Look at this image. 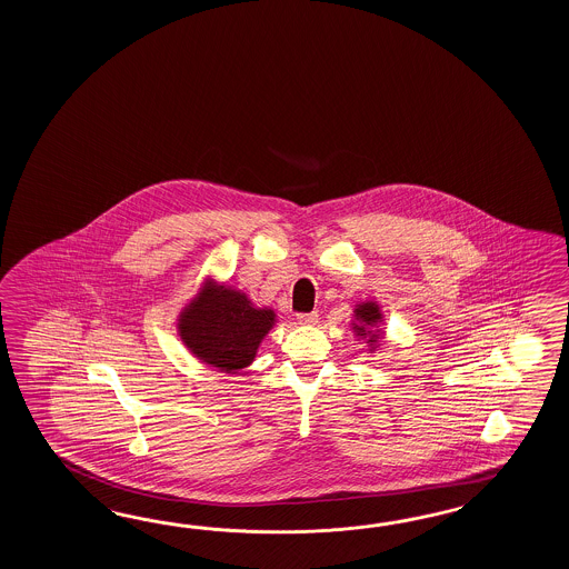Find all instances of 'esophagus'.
<instances>
[{
  "label": "esophagus",
  "mask_w": 569,
  "mask_h": 569,
  "mask_svg": "<svg viewBox=\"0 0 569 569\" xmlns=\"http://www.w3.org/2000/svg\"><path fill=\"white\" fill-rule=\"evenodd\" d=\"M297 319H299V323H302V326H315V323L319 321V313H317V311H311V313H299L297 315Z\"/></svg>",
  "instance_id": "34e87169"
}]
</instances>
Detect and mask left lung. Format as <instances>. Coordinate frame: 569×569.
<instances>
[{
    "mask_svg": "<svg viewBox=\"0 0 569 569\" xmlns=\"http://www.w3.org/2000/svg\"><path fill=\"white\" fill-rule=\"evenodd\" d=\"M356 313L360 317V323H363V326L358 329V333H362V336L363 331H366V326H372V323L380 321V313H378V307H376L375 302H363ZM372 339H376V336H372L370 341H372Z\"/></svg>",
    "mask_w": 569,
    "mask_h": 569,
    "instance_id": "8db88e82",
    "label": "left lung"
}]
</instances>
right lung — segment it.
Wrapping results in <instances>:
<instances>
[{
	"label": "right lung",
	"mask_w": 569,
	"mask_h": 569,
	"mask_svg": "<svg viewBox=\"0 0 569 569\" xmlns=\"http://www.w3.org/2000/svg\"><path fill=\"white\" fill-rule=\"evenodd\" d=\"M272 323L274 313L254 309L242 292L207 284L182 313L179 329L197 358L231 375L254 360Z\"/></svg>",
	"instance_id": "right-lung-1"
}]
</instances>
